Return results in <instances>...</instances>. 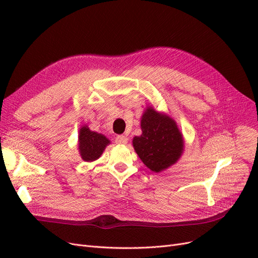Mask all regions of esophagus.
<instances>
[{"mask_svg":"<svg viewBox=\"0 0 258 258\" xmlns=\"http://www.w3.org/2000/svg\"><path fill=\"white\" fill-rule=\"evenodd\" d=\"M115 142H116V144H118V145H124V144H127V142H128V138L124 137V136H118L115 139Z\"/></svg>","mask_w":258,"mask_h":258,"instance_id":"34e87169","label":"esophagus"}]
</instances>
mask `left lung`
<instances>
[{
  "instance_id": "8db88e82",
  "label": "left lung",
  "mask_w": 258,
  "mask_h": 258,
  "mask_svg": "<svg viewBox=\"0 0 258 258\" xmlns=\"http://www.w3.org/2000/svg\"><path fill=\"white\" fill-rule=\"evenodd\" d=\"M141 129L142 135L134 138L132 145L140 159L153 172L159 173L181 158L185 142L172 117L147 106L141 117Z\"/></svg>"
}]
</instances>
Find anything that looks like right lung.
Masks as SVG:
<instances>
[{
	"mask_svg": "<svg viewBox=\"0 0 258 258\" xmlns=\"http://www.w3.org/2000/svg\"><path fill=\"white\" fill-rule=\"evenodd\" d=\"M111 141L104 135L98 134L83 124L79 131V153L84 161L92 162L101 157Z\"/></svg>",
	"mask_w": 258,
	"mask_h": 258,
	"instance_id": "add662e5",
	"label": "right lung"
}]
</instances>
